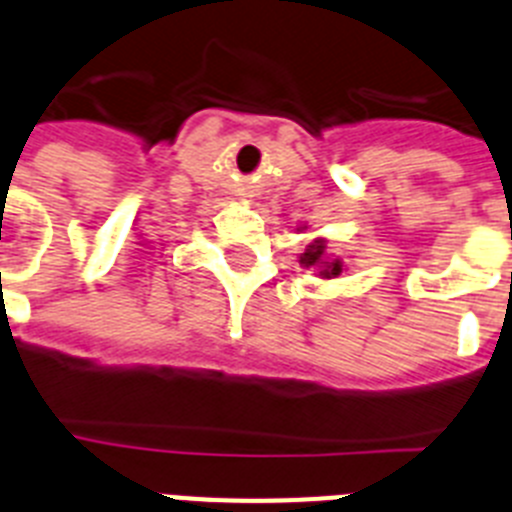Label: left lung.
<instances>
[{
	"mask_svg": "<svg viewBox=\"0 0 512 512\" xmlns=\"http://www.w3.org/2000/svg\"><path fill=\"white\" fill-rule=\"evenodd\" d=\"M301 265H306V268H314V265H319V268H322L324 278H332V275H337L342 270L340 262L324 260V244L322 242L309 244V250L301 255Z\"/></svg>",
	"mask_w": 512,
	"mask_h": 512,
	"instance_id": "1",
	"label": "left lung"
}]
</instances>
